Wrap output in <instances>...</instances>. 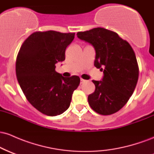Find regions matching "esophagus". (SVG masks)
<instances>
[{"label":"esophagus","instance_id":"obj_1","mask_svg":"<svg viewBox=\"0 0 154 154\" xmlns=\"http://www.w3.org/2000/svg\"><path fill=\"white\" fill-rule=\"evenodd\" d=\"M86 82L85 79H83L82 78H80V82L81 83H83V82Z\"/></svg>","mask_w":154,"mask_h":154}]
</instances>
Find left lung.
Instances as JSON below:
<instances>
[{
	"label": "left lung",
	"instance_id": "1",
	"mask_svg": "<svg viewBox=\"0 0 154 154\" xmlns=\"http://www.w3.org/2000/svg\"><path fill=\"white\" fill-rule=\"evenodd\" d=\"M77 35L93 45L94 66L103 72L101 80H93L95 90L88 95V103L101 115L117 112L130 99L138 79V65L133 49L117 33L104 28L79 32Z\"/></svg>",
	"mask_w": 154,
	"mask_h": 154
}]
</instances>
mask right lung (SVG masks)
I'll return each mask as SVG.
<instances>
[{
  "label": "right lung",
  "instance_id": "1",
  "mask_svg": "<svg viewBox=\"0 0 154 154\" xmlns=\"http://www.w3.org/2000/svg\"><path fill=\"white\" fill-rule=\"evenodd\" d=\"M75 33L36 32L22 44L16 62V74L26 99L43 114L57 116L68 109L78 76L64 77L56 72V63L65 60V51Z\"/></svg>",
  "mask_w": 154,
  "mask_h": 154
}]
</instances>
